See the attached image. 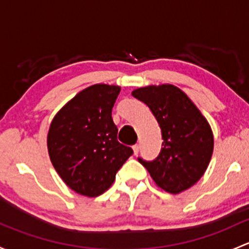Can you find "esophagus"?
Wrapping results in <instances>:
<instances>
[{"label": "esophagus", "instance_id": "esophagus-1", "mask_svg": "<svg viewBox=\"0 0 249 249\" xmlns=\"http://www.w3.org/2000/svg\"><path fill=\"white\" fill-rule=\"evenodd\" d=\"M132 149H133V154H135V155H138V153H140V145L135 144L132 146Z\"/></svg>", "mask_w": 249, "mask_h": 249}]
</instances>
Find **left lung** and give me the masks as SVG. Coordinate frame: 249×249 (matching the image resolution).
Returning <instances> with one entry per match:
<instances>
[{
	"instance_id": "left-lung-1",
	"label": "left lung",
	"mask_w": 249,
	"mask_h": 249,
	"mask_svg": "<svg viewBox=\"0 0 249 249\" xmlns=\"http://www.w3.org/2000/svg\"><path fill=\"white\" fill-rule=\"evenodd\" d=\"M153 112L162 132L158 158H138L155 184L166 192H182L203 177L213 150V136L208 120L179 88L172 85L149 86L132 91Z\"/></svg>"
}]
</instances>
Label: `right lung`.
I'll use <instances>...</instances> for the list:
<instances>
[{
	"mask_svg": "<svg viewBox=\"0 0 249 249\" xmlns=\"http://www.w3.org/2000/svg\"><path fill=\"white\" fill-rule=\"evenodd\" d=\"M120 87L94 85L56 114L48 135L49 155L63 181L75 192L98 197L133 154L118 142L112 108Z\"/></svg>",
	"mask_w": 249,
	"mask_h": 249,
	"instance_id": "add662e5",
	"label": "right lung"
}]
</instances>
